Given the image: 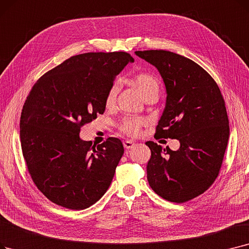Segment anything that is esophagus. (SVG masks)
Segmentation results:
<instances>
[{"label": "esophagus", "mask_w": 249, "mask_h": 249, "mask_svg": "<svg viewBox=\"0 0 249 249\" xmlns=\"http://www.w3.org/2000/svg\"><path fill=\"white\" fill-rule=\"evenodd\" d=\"M123 145L126 149H129V148H132L134 146V142H132V140H125V142H123Z\"/></svg>", "instance_id": "1"}]
</instances>
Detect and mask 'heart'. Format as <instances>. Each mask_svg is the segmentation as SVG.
I'll return each mask as SVG.
<instances>
[{"label": "heart", "mask_w": 249, "mask_h": 249, "mask_svg": "<svg viewBox=\"0 0 249 249\" xmlns=\"http://www.w3.org/2000/svg\"><path fill=\"white\" fill-rule=\"evenodd\" d=\"M134 88L137 89L139 94L145 100L150 95H159L160 83V80L155 76L154 74L148 72H138L135 73L133 76L129 79ZM119 91V84L117 82L113 83L111 88L107 90L105 99L106 107H110L114 106L117 94ZM143 125V120L139 118H126L122 122L120 128L121 130L130 136H137L142 130V126Z\"/></svg>", "instance_id": "1"}]
</instances>
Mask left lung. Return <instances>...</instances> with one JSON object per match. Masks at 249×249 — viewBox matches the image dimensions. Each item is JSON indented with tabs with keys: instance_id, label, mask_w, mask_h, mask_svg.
Segmentation results:
<instances>
[{
	"instance_id": "obj_1",
	"label": "left lung",
	"mask_w": 249,
	"mask_h": 249,
	"mask_svg": "<svg viewBox=\"0 0 249 249\" xmlns=\"http://www.w3.org/2000/svg\"><path fill=\"white\" fill-rule=\"evenodd\" d=\"M155 66L166 86L167 99L156 135L175 138L177 150L154 142L146 172L149 186L172 202L200 196L218 177L229 139V120L219 86L192 60L164 50L136 51Z\"/></svg>"
}]
</instances>
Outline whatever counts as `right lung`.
<instances>
[{
	"label": "right lung",
	"mask_w": 249,
	"mask_h": 249,
	"mask_svg": "<svg viewBox=\"0 0 249 249\" xmlns=\"http://www.w3.org/2000/svg\"><path fill=\"white\" fill-rule=\"evenodd\" d=\"M134 59L124 52L85 53L47 72L30 90L20 118L23 157L35 184L53 203L84 210L109 188L124 147L109 137L96 145L80 127L106 110V94Z\"/></svg>",
	"instance_id": "right-lung-1"
}]
</instances>
